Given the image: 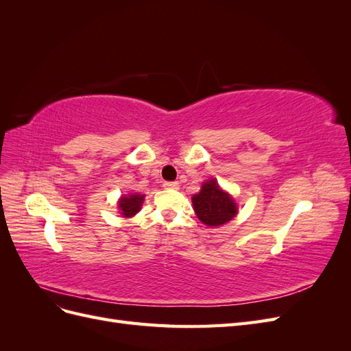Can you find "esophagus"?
<instances>
[{
	"label": "esophagus",
	"mask_w": 351,
	"mask_h": 351,
	"mask_svg": "<svg viewBox=\"0 0 351 351\" xmlns=\"http://www.w3.org/2000/svg\"><path fill=\"white\" fill-rule=\"evenodd\" d=\"M164 187L165 189H171V190H177L180 187V184H178V182H165Z\"/></svg>",
	"instance_id": "34e87169"
}]
</instances>
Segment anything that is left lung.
I'll list each match as a JSON object with an SVG mask.
<instances>
[{
	"mask_svg": "<svg viewBox=\"0 0 351 351\" xmlns=\"http://www.w3.org/2000/svg\"><path fill=\"white\" fill-rule=\"evenodd\" d=\"M197 218L208 227H219L237 215V204L224 192L215 178L202 184L200 192L192 197Z\"/></svg>",
	"mask_w": 351,
	"mask_h": 351,
	"instance_id": "obj_1",
	"label": "left lung"
}]
</instances>
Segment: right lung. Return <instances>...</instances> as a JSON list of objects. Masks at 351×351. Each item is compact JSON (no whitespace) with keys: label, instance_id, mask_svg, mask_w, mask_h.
Returning a JSON list of instances; mask_svg holds the SVG:
<instances>
[{"label":"right lung","instance_id":"right-lung-1","mask_svg":"<svg viewBox=\"0 0 351 351\" xmlns=\"http://www.w3.org/2000/svg\"><path fill=\"white\" fill-rule=\"evenodd\" d=\"M145 200L143 195H129V196H121L119 200V209H120V214L124 218H130L133 215H136L137 212L141 210L142 204Z\"/></svg>","mask_w":351,"mask_h":351}]
</instances>
